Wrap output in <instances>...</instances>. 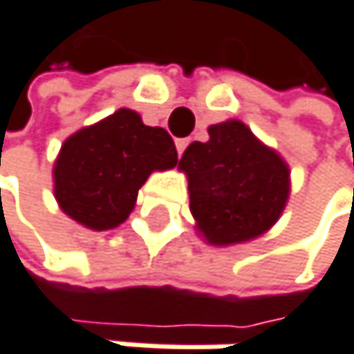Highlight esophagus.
Returning <instances> with one entry per match:
<instances>
[{"label":"esophagus","mask_w":354,"mask_h":354,"mask_svg":"<svg viewBox=\"0 0 354 354\" xmlns=\"http://www.w3.org/2000/svg\"><path fill=\"white\" fill-rule=\"evenodd\" d=\"M187 146H189V140H176V151H178V155L185 153Z\"/></svg>","instance_id":"esophagus-1"}]
</instances>
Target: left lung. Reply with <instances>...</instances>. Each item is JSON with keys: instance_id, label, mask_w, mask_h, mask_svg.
Returning <instances> with one entry per match:
<instances>
[{"instance_id": "8db88e82", "label": "left lung", "mask_w": 354, "mask_h": 354, "mask_svg": "<svg viewBox=\"0 0 354 354\" xmlns=\"http://www.w3.org/2000/svg\"><path fill=\"white\" fill-rule=\"evenodd\" d=\"M178 161L189 180L197 236L212 246L259 238L276 225L291 195V169L238 118L208 127Z\"/></svg>"}]
</instances>
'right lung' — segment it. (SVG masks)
I'll return each instance as SVG.
<instances>
[{
  "mask_svg": "<svg viewBox=\"0 0 354 354\" xmlns=\"http://www.w3.org/2000/svg\"><path fill=\"white\" fill-rule=\"evenodd\" d=\"M176 163L169 133L144 125L136 110L120 108L61 144L53 167L55 199L78 225L108 231L127 221L148 176Z\"/></svg>",
  "mask_w": 354,
  "mask_h": 354,
  "instance_id": "right-lung-1",
  "label": "right lung"
}]
</instances>
